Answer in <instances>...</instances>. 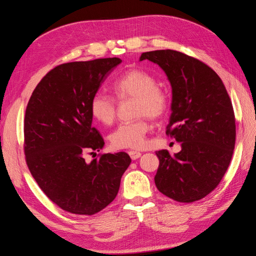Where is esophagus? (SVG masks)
Segmentation results:
<instances>
[{"instance_id": "34e87169", "label": "esophagus", "mask_w": 256, "mask_h": 256, "mask_svg": "<svg viewBox=\"0 0 256 256\" xmlns=\"http://www.w3.org/2000/svg\"><path fill=\"white\" fill-rule=\"evenodd\" d=\"M141 154H142L140 152H136V150H130L129 152V156L131 157V159H132V160H136L138 158H140Z\"/></svg>"}]
</instances>
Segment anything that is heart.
I'll return each mask as SVG.
<instances>
[{"mask_svg": "<svg viewBox=\"0 0 256 256\" xmlns=\"http://www.w3.org/2000/svg\"><path fill=\"white\" fill-rule=\"evenodd\" d=\"M114 96L120 100L134 98V113L140 116L136 120L122 122L110 134L111 145L116 150L141 148L146 143L150 118H160L168 108L166 92L158 88L157 81L148 72L131 69L111 84ZM92 118L104 125H111L116 115L115 100L102 92L92 95L90 102Z\"/></svg>", "mask_w": 256, "mask_h": 256, "instance_id": "heart-1", "label": "heart"}]
</instances>
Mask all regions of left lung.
Returning <instances> with one entry per match:
<instances>
[{"instance_id": "left-lung-1", "label": "left lung", "mask_w": 256, "mask_h": 256, "mask_svg": "<svg viewBox=\"0 0 256 256\" xmlns=\"http://www.w3.org/2000/svg\"><path fill=\"white\" fill-rule=\"evenodd\" d=\"M144 60L157 64L171 83L166 134L182 145L173 156L156 152L154 184L177 202H196L219 184L230 166L236 138L233 106L220 76L203 62L174 50L144 52Z\"/></svg>"}]
</instances>
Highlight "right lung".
Wrapping results in <instances>:
<instances>
[{"label":"right lung","mask_w":256,"mask_h":256,"mask_svg":"<svg viewBox=\"0 0 256 256\" xmlns=\"http://www.w3.org/2000/svg\"><path fill=\"white\" fill-rule=\"evenodd\" d=\"M118 58L72 62L56 66L38 83L24 118V152L30 174L63 210L92 216L118 196L129 154H100L88 162V152L104 141L92 127L90 102Z\"/></svg>","instance_id":"obj_1"}]
</instances>
